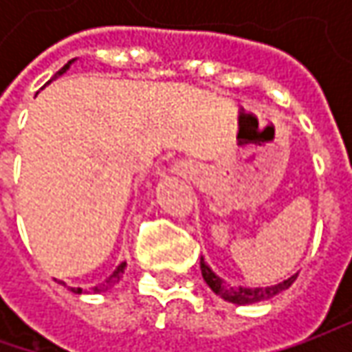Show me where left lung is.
<instances>
[{
    "instance_id": "1",
    "label": "left lung",
    "mask_w": 352,
    "mask_h": 352,
    "mask_svg": "<svg viewBox=\"0 0 352 352\" xmlns=\"http://www.w3.org/2000/svg\"><path fill=\"white\" fill-rule=\"evenodd\" d=\"M199 268H201V276H204L206 284L210 286L211 290L215 292L219 298H223L225 302L236 305H249L256 304V302H264V300H270V298H274L280 292L288 290L292 284L296 282V278H298V274H292L288 280L278 282L274 286L247 288V286H233V284H229V282L223 280L221 276H217V274L210 268V264L204 261V256L199 258Z\"/></svg>"
}]
</instances>
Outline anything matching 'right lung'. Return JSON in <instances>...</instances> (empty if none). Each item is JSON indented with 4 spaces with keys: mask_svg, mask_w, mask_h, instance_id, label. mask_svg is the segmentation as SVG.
I'll return each mask as SVG.
<instances>
[{
    "mask_svg": "<svg viewBox=\"0 0 352 352\" xmlns=\"http://www.w3.org/2000/svg\"><path fill=\"white\" fill-rule=\"evenodd\" d=\"M74 62H76V58H72V60H68V64H64L60 70H58L56 74H54V76H52V78H50V80H48L47 84H50L52 80H56L58 76L64 74V72H66V70H68V68H70V66H72ZM125 268H127V263L123 261V263L119 264L116 270L111 272V276L105 278V282H102V284H98L96 288H91V292H94V294H102V292H107V290H109V288H113L117 282H119V280L123 278V272H125ZM58 284H62V286H66V284H64L62 280H58ZM72 292H74V294H82V288H72Z\"/></svg>",
    "mask_w": 352,
    "mask_h": 352,
    "instance_id": "right-lung-1",
    "label": "right lung"
}]
</instances>
